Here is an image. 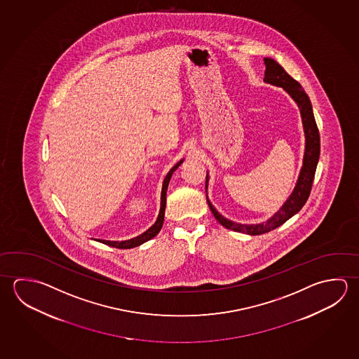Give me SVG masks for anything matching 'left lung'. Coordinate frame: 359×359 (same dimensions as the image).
<instances>
[{
    "instance_id": "left-lung-1",
    "label": "left lung",
    "mask_w": 359,
    "mask_h": 359,
    "mask_svg": "<svg viewBox=\"0 0 359 359\" xmlns=\"http://www.w3.org/2000/svg\"><path fill=\"white\" fill-rule=\"evenodd\" d=\"M264 82L271 83L277 87H283L289 93L296 103L300 107L302 112V123L305 128V137H306V146H305V156H304V165H302L300 177L296 184L295 190L291 194L287 201L283 204V207L277 212L270 220H267L264 224H256V226H247V224H237L231 220L226 219L220 215L210 201H208V205L210 208L214 218L219 222L220 224L226 226V229H231L234 232L245 233L251 236L269 233L277 226H283L286 220L290 219L292 215H295L302 209L309 199V195L311 191L313 182H314L315 170L319 161L320 155V135L315 122L314 114L311 102L309 100L308 95L302 89L300 83L295 81L292 76H289L280 64L275 62L271 57H264ZM207 187V184H205Z\"/></svg>"
}]
</instances>
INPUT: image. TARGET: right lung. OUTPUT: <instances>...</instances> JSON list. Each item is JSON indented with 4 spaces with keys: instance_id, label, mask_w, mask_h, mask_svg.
<instances>
[{
    "instance_id": "1",
    "label": "right lung",
    "mask_w": 359,
    "mask_h": 359,
    "mask_svg": "<svg viewBox=\"0 0 359 359\" xmlns=\"http://www.w3.org/2000/svg\"><path fill=\"white\" fill-rule=\"evenodd\" d=\"M180 164H182V161L177 163V164L169 171V174L166 175V177H165L164 184H163V193H161V208H160V213H158V220L155 222V224H154L150 229H147L145 233H142L141 236L136 237V238L122 241V242H111V241H102V239H98V241L102 242V243H104V245H111V247L127 250V248L137 247V245L145 243L146 241L154 238V237L160 232V229H161V226H163V223H164L165 207H166V191H168V187H169V182H170L171 175H172L174 171L177 170Z\"/></svg>"
}]
</instances>
